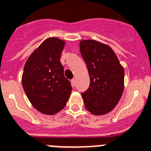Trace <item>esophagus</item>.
Masks as SVG:
<instances>
[{
	"label": "esophagus",
	"mask_w": 151,
	"mask_h": 151,
	"mask_svg": "<svg viewBox=\"0 0 151 151\" xmlns=\"http://www.w3.org/2000/svg\"><path fill=\"white\" fill-rule=\"evenodd\" d=\"M76 78H73V79H72V86H76Z\"/></svg>",
	"instance_id": "34e87169"
}]
</instances>
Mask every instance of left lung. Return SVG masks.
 <instances>
[{
	"label": "left lung",
	"instance_id": "1",
	"mask_svg": "<svg viewBox=\"0 0 151 151\" xmlns=\"http://www.w3.org/2000/svg\"><path fill=\"white\" fill-rule=\"evenodd\" d=\"M90 76V86L82 93L85 108L94 115L106 114L117 105L124 91V70L109 45L95 40L79 45Z\"/></svg>",
	"mask_w": 151,
	"mask_h": 151
}]
</instances>
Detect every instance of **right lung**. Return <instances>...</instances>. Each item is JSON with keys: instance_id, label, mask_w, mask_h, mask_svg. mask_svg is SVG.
<instances>
[{"instance_id": "add662e5", "label": "right lung", "mask_w": 151, "mask_h": 151, "mask_svg": "<svg viewBox=\"0 0 151 151\" xmlns=\"http://www.w3.org/2000/svg\"><path fill=\"white\" fill-rule=\"evenodd\" d=\"M65 44L57 38H47L29 57L23 68L22 85L29 101L47 115L66 106L72 90L60 61Z\"/></svg>"}]
</instances>
